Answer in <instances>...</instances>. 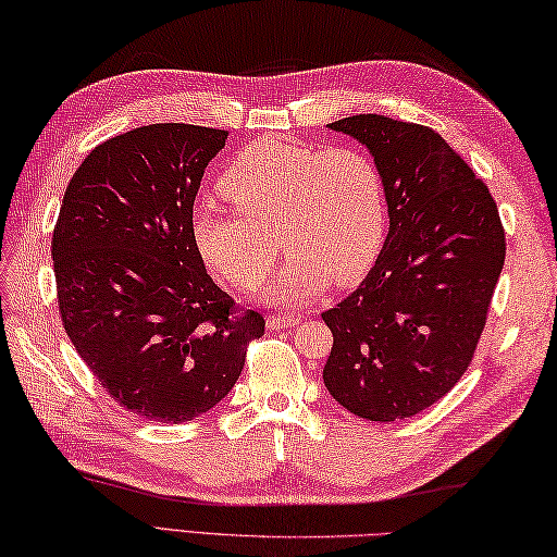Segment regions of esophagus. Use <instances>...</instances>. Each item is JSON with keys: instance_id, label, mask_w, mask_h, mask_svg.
Returning <instances> with one entry per match:
<instances>
[{"instance_id": "1", "label": "esophagus", "mask_w": 557, "mask_h": 557, "mask_svg": "<svg viewBox=\"0 0 557 557\" xmlns=\"http://www.w3.org/2000/svg\"><path fill=\"white\" fill-rule=\"evenodd\" d=\"M298 324V320L295 317H286V314H271L267 317V326L271 329V332H283V329H290Z\"/></svg>"}]
</instances>
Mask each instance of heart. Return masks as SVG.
Instances as JSON below:
<instances>
[{"label":"heart","mask_w":557,"mask_h":557,"mask_svg":"<svg viewBox=\"0 0 557 557\" xmlns=\"http://www.w3.org/2000/svg\"><path fill=\"white\" fill-rule=\"evenodd\" d=\"M221 195L235 211L199 201L191 235L215 274L249 288L274 262L276 233L288 249L262 293L276 305H305L329 281L360 278L387 231V195L377 163L348 146L264 136L225 163Z\"/></svg>","instance_id":"obj_1"}]
</instances>
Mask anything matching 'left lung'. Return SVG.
<instances>
[{"label": "left lung", "mask_w": 557, "mask_h": 557, "mask_svg": "<svg viewBox=\"0 0 557 557\" xmlns=\"http://www.w3.org/2000/svg\"><path fill=\"white\" fill-rule=\"evenodd\" d=\"M326 127L377 163L389 233L366 281L322 314L334 334L324 387L366 421H401L469 368L505 264L500 213L435 129L384 115Z\"/></svg>", "instance_id": "obj_1"}]
</instances>
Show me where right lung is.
<instances>
[{
    "label": "right lung",
    "mask_w": 557,
    "mask_h": 557,
    "mask_svg": "<svg viewBox=\"0 0 557 557\" xmlns=\"http://www.w3.org/2000/svg\"><path fill=\"white\" fill-rule=\"evenodd\" d=\"M228 132L149 124L90 151L52 233L60 314L76 354L127 411L185 423L233 389L259 312L235 314L191 235L203 170Z\"/></svg>",
    "instance_id": "obj_1"
}]
</instances>
